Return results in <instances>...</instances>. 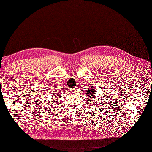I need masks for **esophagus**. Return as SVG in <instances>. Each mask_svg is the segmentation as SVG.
Wrapping results in <instances>:
<instances>
[{"instance_id":"34e87169","label":"esophagus","mask_w":152,"mask_h":152,"mask_svg":"<svg viewBox=\"0 0 152 152\" xmlns=\"http://www.w3.org/2000/svg\"><path fill=\"white\" fill-rule=\"evenodd\" d=\"M76 88H75V89H72L70 91H71V92H72V93H74L75 92H76Z\"/></svg>"}]
</instances>
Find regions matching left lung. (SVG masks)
Wrapping results in <instances>:
<instances>
[{"label": "left lung", "instance_id": "left-lung-1", "mask_svg": "<svg viewBox=\"0 0 152 152\" xmlns=\"http://www.w3.org/2000/svg\"><path fill=\"white\" fill-rule=\"evenodd\" d=\"M86 94L87 96H88L90 98L91 96H93V95L96 94V91L95 90L94 87L93 86H92V87H89L88 90H87L86 91Z\"/></svg>", "mask_w": 152, "mask_h": 152}]
</instances>
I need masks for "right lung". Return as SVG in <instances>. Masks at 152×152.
<instances>
[{
  "label": "right lung",
  "mask_w": 152,
  "mask_h": 152,
  "mask_svg": "<svg viewBox=\"0 0 152 152\" xmlns=\"http://www.w3.org/2000/svg\"><path fill=\"white\" fill-rule=\"evenodd\" d=\"M53 93H52V94H53V96L52 97H53V98H54V97H56V98H58L59 96H60V93L61 92H59V91H57V90H55L54 91H53Z\"/></svg>",
  "instance_id": "obj_1"
}]
</instances>
